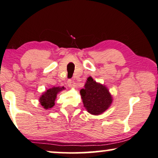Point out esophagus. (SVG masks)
I'll use <instances>...</instances> for the list:
<instances>
[{
	"label": "esophagus",
	"mask_w": 158,
	"mask_h": 158,
	"mask_svg": "<svg viewBox=\"0 0 158 158\" xmlns=\"http://www.w3.org/2000/svg\"><path fill=\"white\" fill-rule=\"evenodd\" d=\"M73 85H74V81H73V80H71V79H69L67 81V85L69 86V87H73Z\"/></svg>",
	"instance_id": "1"
}]
</instances>
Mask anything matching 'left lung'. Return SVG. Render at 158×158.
I'll return each mask as SVG.
<instances>
[{
	"label": "left lung",
	"instance_id": "obj_1",
	"mask_svg": "<svg viewBox=\"0 0 158 158\" xmlns=\"http://www.w3.org/2000/svg\"><path fill=\"white\" fill-rule=\"evenodd\" d=\"M84 106L89 114L99 115L112 103V96L104 85L97 83L91 77L87 78L85 88L80 90Z\"/></svg>",
	"mask_w": 158,
	"mask_h": 158
}]
</instances>
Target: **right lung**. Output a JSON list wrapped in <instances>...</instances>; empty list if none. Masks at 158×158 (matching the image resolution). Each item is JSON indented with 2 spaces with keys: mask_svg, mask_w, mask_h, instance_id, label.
I'll use <instances>...</instances> for the list:
<instances>
[{
  "mask_svg": "<svg viewBox=\"0 0 158 158\" xmlns=\"http://www.w3.org/2000/svg\"><path fill=\"white\" fill-rule=\"evenodd\" d=\"M63 89H65L64 87H54L52 88L48 89L45 93H44L39 98L40 103L44 107V109H49L52 108L55 106L57 93Z\"/></svg>",
  "mask_w": 158,
  "mask_h": 158,
  "instance_id": "add662e5",
  "label": "right lung"
}]
</instances>
